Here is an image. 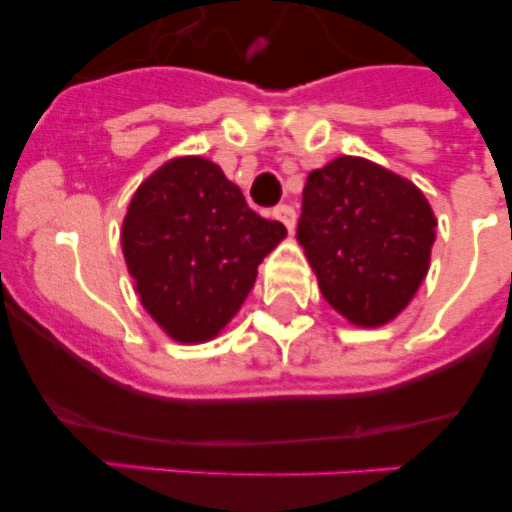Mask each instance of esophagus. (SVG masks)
Here are the masks:
<instances>
[{"label": "esophagus", "mask_w": 512, "mask_h": 512, "mask_svg": "<svg viewBox=\"0 0 512 512\" xmlns=\"http://www.w3.org/2000/svg\"><path fill=\"white\" fill-rule=\"evenodd\" d=\"M271 215H274V220H279V223H282L284 228L289 230V233H292V230H295V220H297L295 207L279 205V207H274V212H271Z\"/></svg>", "instance_id": "esophagus-1"}]
</instances>
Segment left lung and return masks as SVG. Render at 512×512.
Masks as SVG:
<instances>
[{
    "mask_svg": "<svg viewBox=\"0 0 512 512\" xmlns=\"http://www.w3.org/2000/svg\"><path fill=\"white\" fill-rule=\"evenodd\" d=\"M436 225L413 182L341 156L307 176L297 241L330 307L354 325L377 328L395 320L423 284Z\"/></svg>",
    "mask_w": 512,
    "mask_h": 512,
    "instance_id": "8db88e82",
    "label": "left lung"
}]
</instances>
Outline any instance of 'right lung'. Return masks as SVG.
<instances>
[{"label": "right lung", "instance_id": "1", "mask_svg": "<svg viewBox=\"0 0 512 512\" xmlns=\"http://www.w3.org/2000/svg\"><path fill=\"white\" fill-rule=\"evenodd\" d=\"M287 228L246 205L220 166L171 158L130 200L122 253L140 305L179 343H202L228 325Z\"/></svg>", "mask_w": 512, "mask_h": 512}]
</instances>
